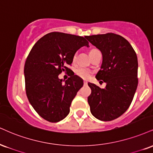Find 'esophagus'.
<instances>
[{
	"label": "esophagus",
	"instance_id": "34e87169",
	"mask_svg": "<svg viewBox=\"0 0 153 153\" xmlns=\"http://www.w3.org/2000/svg\"><path fill=\"white\" fill-rule=\"evenodd\" d=\"M83 83H84V85H87V84H88V82H87V81H86V80H84V81H83Z\"/></svg>",
	"mask_w": 153,
	"mask_h": 153
}]
</instances>
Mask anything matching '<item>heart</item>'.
<instances>
[{
    "mask_svg": "<svg viewBox=\"0 0 153 153\" xmlns=\"http://www.w3.org/2000/svg\"><path fill=\"white\" fill-rule=\"evenodd\" d=\"M95 51H97V50H96V49L92 50V51H91V53H94V52H95ZM91 53H90V54H91ZM76 58H77V53H75L73 56V61H75ZM75 73H76V74L78 75L79 77H80V78H82L83 79L88 78L90 76H91V71H90L89 70L87 69V68H79L76 70V71H75Z\"/></svg>",
    "mask_w": 153,
    "mask_h": 153,
    "instance_id": "b5f03b06",
    "label": "heart"
}]
</instances>
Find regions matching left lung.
<instances>
[{
    "label": "left lung",
    "mask_w": 153,
    "mask_h": 153,
    "mask_svg": "<svg viewBox=\"0 0 153 153\" xmlns=\"http://www.w3.org/2000/svg\"><path fill=\"white\" fill-rule=\"evenodd\" d=\"M85 38L102 53V63L95 78L107 84L101 89L88 83L91 89L88 97L91 112L100 120H113L128 109L135 93L138 84L137 55L128 40L113 33Z\"/></svg>",
    "instance_id": "8db88e82"
}]
</instances>
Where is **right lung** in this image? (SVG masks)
Masks as SVG:
<instances>
[{
  "label": "right lung",
  "instance_id": "1",
  "mask_svg": "<svg viewBox=\"0 0 153 153\" xmlns=\"http://www.w3.org/2000/svg\"><path fill=\"white\" fill-rule=\"evenodd\" d=\"M89 43L82 36L52 32L41 38L31 49L24 67L25 91L29 102L44 120H62L68 115L72 100L83 81L72 73L62 83V72L71 71L73 56Z\"/></svg>",
  "mask_w": 153,
  "mask_h": 153
}]
</instances>
